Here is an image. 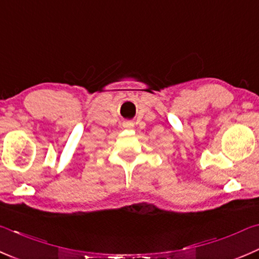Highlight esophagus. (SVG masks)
<instances>
[{
	"label": "esophagus",
	"mask_w": 259,
	"mask_h": 259,
	"mask_svg": "<svg viewBox=\"0 0 259 259\" xmlns=\"http://www.w3.org/2000/svg\"><path fill=\"white\" fill-rule=\"evenodd\" d=\"M123 128H125V129L134 128V123H133V122H124V123H123Z\"/></svg>",
	"instance_id": "1"
}]
</instances>
